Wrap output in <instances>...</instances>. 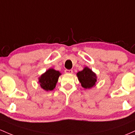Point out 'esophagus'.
<instances>
[{
    "mask_svg": "<svg viewBox=\"0 0 135 135\" xmlns=\"http://www.w3.org/2000/svg\"><path fill=\"white\" fill-rule=\"evenodd\" d=\"M65 72L66 74H71L73 73V70H68V69H66L65 70Z\"/></svg>",
    "mask_w": 135,
    "mask_h": 135,
    "instance_id": "34e87169",
    "label": "esophagus"
}]
</instances>
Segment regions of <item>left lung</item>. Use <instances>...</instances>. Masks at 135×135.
Segmentation results:
<instances>
[{
    "label": "left lung",
    "instance_id": "left-lung-1",
    "mask_svg": "<svg viewBox=\"0 0 135 135\" xmlns=\"http://www.w3.org/2000/svg\"><path fill=\"white\" fill-rule=\"evenodd\" d=\"M77 76L82 87L85 89H90L96 85L97 75L87 66H85L83 70L78 72Z\"/></svg>",
    "mask_w": 135,
    "mask_h": 135
}]
</instances>
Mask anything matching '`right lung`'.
<instances>
[{
    "label": "right lung",
    "instance_id": "obj_1",
    "mask_svg": "<svg viewBox=\"0 0 135 135\" xmlns=\"http://www.w3.org/2000/svg\"><path fill=\"white\" fill-rule=\"evenodd\" d=\"M61 75L59 71L49 69L42 74L38 78V83L41 88L45 91H51L55 88L59 77Z\"/></svg>",
    "mask_w": 135,
    "mask_h": 135
}]
</instances>
